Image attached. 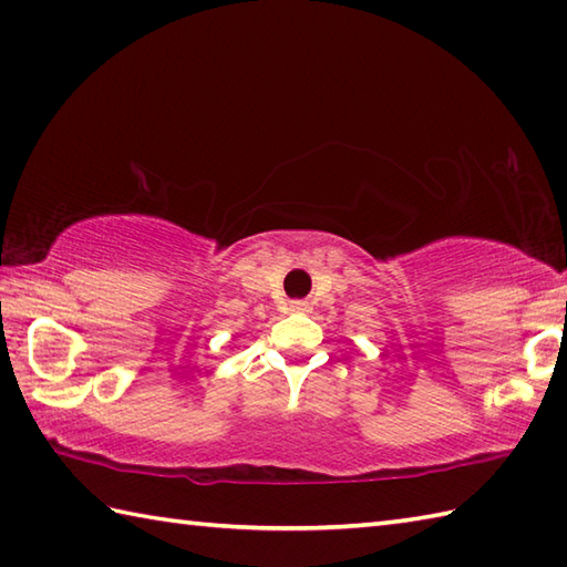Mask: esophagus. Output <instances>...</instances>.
<instances>
[{"instance_id": "obj_1", "label": "esophagus", "mask_w": 567, "mask_h": 567, "mask_svg": "<svg viewBox=\"0 0 567 567\" xmlns=\"http://www.w3.org/2000/svg\"><path fill=\"white\" fill-rule=\"evenodd\" d=\"M290 309H292V311H305V309H307V302H299V299H297V302L290 305Z\"/></svg>"}]
</instances>
